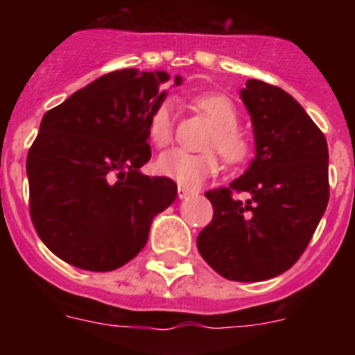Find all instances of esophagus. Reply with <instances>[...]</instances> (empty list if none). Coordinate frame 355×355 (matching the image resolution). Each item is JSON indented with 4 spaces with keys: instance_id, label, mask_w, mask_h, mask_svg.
<instances>
[{
    "instance_id": "esophagus-1",
    "label": "esophagus",
    "mask_w": 355,
    "mask_h": 355,
    "mask_svg": "<svg viewBox=\"0 0 355 355\" xmlns=\"http://www.w3.org/2000/svg\"><path fill=\"white\" fill-rule=\"evenodd\" d=\"M193 190H190V188H184V187H180L178 188V197L180 199H188V197H192L193 196Z\"/></svg>"
}]
</instances>
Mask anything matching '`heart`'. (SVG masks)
Masks as SVG:
<instances>
[{"label": "heart", "mask_w": 355, "mask_h": 355, "mask_svg": "<svg viewBox=\"0 0 355 355\" xmlns=\"http://www.w3.org/2000/svg\"><path fill=\"white\" fill-rule=\"evenodd\" d=\"M193 105L215 126L206 140V149L218 150V155L229 165L247 162L252 153V146L247 135L238 128L240 117L234 103L224 94L209 92L193 97ZM147 135L156 147H165L172 142L174 119H172L171 103L162 101L150 110L147 117ZM155 167L163 178L174 180L183 187H197L218 171L220 162L215 153L193 155L183 149H172L158 156Z\"/></svg>", "instance_id": "1"}]
</instances>
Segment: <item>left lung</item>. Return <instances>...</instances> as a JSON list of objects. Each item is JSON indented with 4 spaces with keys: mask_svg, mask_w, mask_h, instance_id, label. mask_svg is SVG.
Listing matches in <instances>:
<instances>
[{
    "mask_svg": "<svg viewBox=\"0 0 355 355\" xmlns=\"http://www.w3.org/2000/svg\"><path fill=\"white\" fill-rule=\"evenodd\" d=\"M241 101L256 158L229 187L206 192L213 218L197 249L222 277L254 283L291 268L311 241L329 202V150L324 133L283 89L249 80Z\"/></svg>",
    "mask_w": 355,
    "mask_h": 355,
    "instance_id": "1",
    "label": "left lung"
}]
</instances>
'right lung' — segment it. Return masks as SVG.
I'll use <instances>...</instances> for the list:
<instances>
[{"instance_id":"right-lung-1","label":"right lung","mask_w":355,"mask_h":355,"mask_svg":"<svg viewBox=\"0 0 355 355\" xmlns=\"http://www.w3.org/2000/svg\"><path fill=\"white\" fill-rule=\"evenodd\" d=\"M167 80L163 71L108 72L42 117L26 158L30 215L44 245L69 265H126L174 202V181L140 172L150 159L147 117Z\"/></svg>"}]
</instances>
